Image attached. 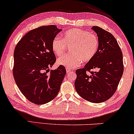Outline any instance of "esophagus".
<instances>
[{
	"mask_svg": "<svg viewBox=\"0 0 134 134\" xmlns=\"http://www.w3.org/2000/svg\"><path fill=\"white\" fill-rule=\"evenodd\" d=\"M66 72H67V73H69V72H70L71 71V69H69V68H66Z\"/></svg>",
	"mask_w": 134,
	"mask_h": 134,
	"instance_id": "esophagus-1",
	"label": "esophagus"
}]
</instances>
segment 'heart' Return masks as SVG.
<instances>
[{"label":"heart","mask_w":134,"mask_h":134,"mask_svg":"<svg viewBox=\"0 0 134 134\" xmlns=\"http://www.w3.org/2000/svg\"><path fill=\"white\" fill-rule=\"evenodd\" d=\"M51 46L53 52L57 56L65 52L66 46H71V54L60 57L57 63L66 68H74L80 65L82 61L88 62L94 58L99 49V40L95 35L88 31L72 29L63 35L62 39L55 36Z\"/></svg>","instance_id":"obj_1"}]
</instances>
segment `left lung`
<instances>
[{
  "label": "left lung",
  "instance_id": "1",
  "mask_svg": "<svg viewBox=\"0 0 134 134\" xmlns=\"http://www.w3.org/2000/svg\"><path fill=\"white\" fill-rule=\"evenodd\" d=\"M91 29L99 40L98 52L83 68L76 71L75 88L79 94L88 101L100 103L110 98L116 90L123 74L122 54L114 36L98 26ZM91 69L96 71L90 72Z\"/></svg>",
  "mask_w": 134,
  "mask_h": 134
}]
</instances>
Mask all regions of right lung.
I'll return each instance as SVG.
<instances>
[{"mask_svg": "<svg viewBox=\"0 0 134 134\" xmlns=\"http://www.w3.org/2000/svg\"><path fill=\"white\" fill-rule=\"evenodd\" d=\"M62 30L54 25L40 27L27 33L14 49L13 72L16 85L27 99L38 105L55 98L66 73L59 66L47 74L56 61L52 41Z\"/></svg>", "mask_w": 134, "mask_h": 134, "instance_id": "1", "label": "right lung"}]
</instances>
